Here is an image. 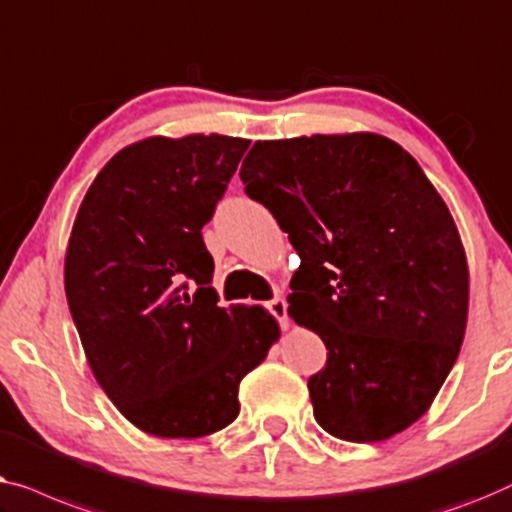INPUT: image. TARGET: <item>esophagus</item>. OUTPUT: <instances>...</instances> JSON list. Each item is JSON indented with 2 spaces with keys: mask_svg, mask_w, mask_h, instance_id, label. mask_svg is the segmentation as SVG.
Here are the masks:
<instances>
[{
  "mask_svg": "<svg viewBox=\"0 0 512 512\" xmlns=\"http://www.w3.org/2000/svg\"><path fill=\"white\" fill-rule=\"evenodd\" d=\"M266 308H269V311H271L273 315H276L280 325H283V327H290V318H287V301H285L283 297L271 299L269 304H266Z\"/></svg>",
  "mask_w": 512,
  "mask_h": 512,
  "instance_id": "esophagus-1",
  "label": "esophagus"
}]
</instances>
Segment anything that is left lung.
Segmentation results:
<instances>
[{
    "label": "left lung",
    "instance_id": "8db88e82",
    "mask_svg": "<svg viewBox=\"0 0 512 512\" xmlns=\"http://www.w3.org/2000/svg\"><path fill=\"white\" fill-rule=\"evenodd\" d=\"M239 174L301 257L287 313L329 350L308 380L315 420L350 443L401 434L434 403L469 318L448 204L373 132L255 141Z\"/></svg>",
    "mask_w": 512,
    "mask_h": 512
}]
</instances>
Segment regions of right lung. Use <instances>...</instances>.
I'll return each instance as SVG.
<instances>
[{
    "instance_id": "obj_1",
    "label": "right lung",
    "mask_w": 512,
    "mask_h": 512,
    "mask_svg": "<svg viewBox=\"0 0 512 512\" xmlns=\"http://www.w3.org/2000/svg\"><path fill=\"white\" fill-rule=\"evenodd\" d=\"M248 139L148 136L118 150L78 206L64 292L115 408L157 438H201L239 415V385L280 338L262 306H218L201 227Z\"/></svg>"
}]
</instances>
